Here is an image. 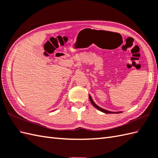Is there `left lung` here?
Returning <instances> with one entry per match:
<instances>
[{
  "label": "left lung",
  "instance_id": "left-lung-1",
  "mask_svg": "<svg viewBox=\"0 0 158 158\" xmlns=\"http://www.w3.org/2000/svg\"><path fill=\"white\" fill-rule=\"evenodd\" d=\"M89 100H90V102H91V104H92V105L94 106L95 108H97L98 110H99L101 111V112H104V113H106V114H111V113H121V112H111V111L107 110H105V109L102 108H100V106H98L97 104H95V102H94V100H92V98H91V96H90L89 94Z\"/></svg>",
  "mask_w": 158,
  "mask_h": 158
}]
</instances>
